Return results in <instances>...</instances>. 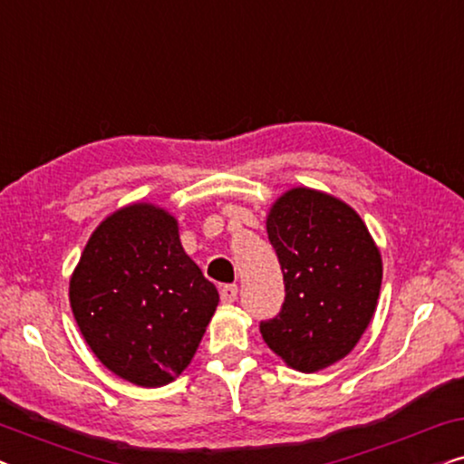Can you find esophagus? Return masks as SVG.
<instances>
[{
    "label": "esophagus",
    "instance_id": "esophagus-1",
    "mask_svg": "<svg viewBox=\"0 0 464 464\" xmlns=\"http://www.w3.org/2000/svg\"><path fill=\"white\" fill-rule=\"evenodd\" d=\"M219 295H221V302L230 304L238 297V287L237 285H224V287L219 289Z\"/></svg>",
    "mask_w": 464,
    "mask_h": 464
}]
</instances>
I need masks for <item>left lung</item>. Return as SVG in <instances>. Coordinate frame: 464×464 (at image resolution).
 Instances as JSON below:
<instances>
[{
    "label": "left lung",
    "mask_w": 464,
    "mask_h": 464,
    "mask_svg": "<svg viewBox=\"0 0 464 464\" xmlns=\"http://www.w3.org/2000/svg\"><path fill=\"white\" fill-rule=\"evenodd\" d=\"M266 227L285 302L259 332L289 367L319 372L346 357L370 325L382 283L380 251L351 207L308 188L283 194Z\"/></svg>",
    "instance_id": "1"
}]
</instances>
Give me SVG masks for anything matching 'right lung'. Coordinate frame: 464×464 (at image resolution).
<instances>
[{"mask_svg": "<svg viewBox=\"0 0 464 464\" xmlns=\"http://www.w3.org/2000/svg\"><path fill=\"white\" fill-rule=\"evenodd\" d=\"M69 300L107 370L137 386H162L192 361L219 294L183 251L173 215L130 205L92 232Z\"/></svg>", "mask_w": 464, "mask_h": 464, "instance_id": "obj_1", "label": "right lung"}]
</instances>
